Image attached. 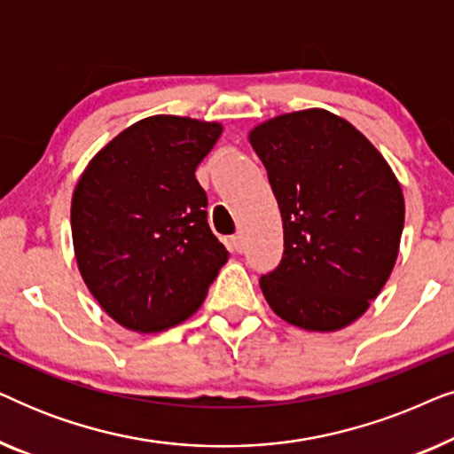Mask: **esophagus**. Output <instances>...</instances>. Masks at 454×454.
I'll use <instances>...</instances> for the list:
<instances>
[{
    "mask_svg": "<svg viewBox=\"0 0 454 454\" xmlns=\"http://www.w3.org/2000/svg\"><path fill=\"white\" fill-rule=\"evenodd\" d=\"M229 246H231L233 252L244 250V238H241V233L231 235V238H229Z\"/></svg>",
    "mask_w": 454,
    "mask_h": 454,
    "instance_id": "esophagus-1",
    "label": "esophagus"
}]
</instances>
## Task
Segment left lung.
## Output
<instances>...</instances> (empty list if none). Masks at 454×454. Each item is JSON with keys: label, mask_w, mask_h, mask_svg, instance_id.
Instances as JSON below:
<instances>
[{"label": "left lung", "mask_w": 454, "mask_h": 454, "mask_svg": "<svg viewBox=\"0 0 454 454\" xmlns=\"http://www.w3.org/2000/svg\"><path fill=\"white\" fill-rule=\"evenodd\" d=\"M250 145L281 208L283 258L260 277L277 316L333 333L357 320L388 281L405 200L393 169L365 136L325 109L260 123Z\"/></svg>", "instance_id": "left-lung-1"}]
</instances>
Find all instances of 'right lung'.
<instances>
[{"label":"right lung","instance_id":"add662e5","mask_svg":"<svg viewBox=\"0 0 454 454\" xmlns=\"http://www.w3.org/2000/svg\"><path fill=\"white\" fill-rule=\"evenodd\" d=\"M221 123L153 115L90 160L72 196V239L86 287L115 322L160 333L202 306L229 252L207 221L196 167Z\"/></svg>","mask_w":454,"mask_h":454}]
</instances>
